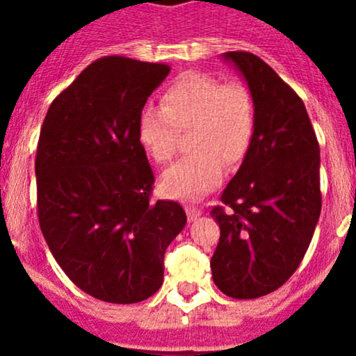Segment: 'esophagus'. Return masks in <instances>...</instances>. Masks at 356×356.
<instances>
[{"instance_id":"1","label":"esophagus","mask_w":356,"mask_h":356,"mask_svg":"<svg viewBox=\"0 0 356 356\" xmlns=\"http://www.w3.org/2000/svg\"><path fill=\"white\" fill-rule=\"evenodd\" d=\"M186 213H188L189 220H195L196 217H200L201 215V210L196 207H186Z\"/></svg>"}]
</instances>
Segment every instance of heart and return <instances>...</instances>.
I'll return each mask as SVG.
<instances>
[{
	"label": "heart",
	"instance_id": "heart-1",
	"mask_svg": "<svg viewBox=\"0 0 356 356\" xmlns=\"http://www.w3.org/2000/svg\"><path fill=\"white\" fill-rule=\"evenodd\" d=\"M191 155L172 165L160 179L172 198L193 200L211 191L224 177V165L236 168L251 148L257 132V108L241 82H222L191 72L161 95V106H146L138 118V141L156 163L177 152L179 134L188 132Z\"/></svg>",
	"mask_w": 356,
	"mask_h": 356
}]
</instances>
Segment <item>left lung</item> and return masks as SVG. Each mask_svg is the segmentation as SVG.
Returning <instances> with one entry per match:
<instances>
[{"instance_id": "1", "label": "left lung", "mask_w": 356, "mask_h": 356, "mask_svg": "<svg viewBox=\"0 0 356 356\" xmlns=\"http://www.w3.org/2000/svg\"><path fill=\"white\" fill-rule=\"evenodd\" d=\"M248 81L257 132L210 215L220 238L211 277L231 298L251 300L294 274L321 217V149L305 103L260 56L229 51Z\"/></svg>"}]
</instances>
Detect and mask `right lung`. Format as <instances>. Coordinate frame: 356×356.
<instances>
[{"label":"right lung","instance_id":"1","mask_svg":"<svg viewBox=\"0 0 356 356\" xmlns=\"http://www.w3.org/2000/svg\"><path fill=\"white\" fill-rule=\"evenodd\" d=\"M170 72L127 56L95 60L49 105L35 153L38 218L72 282L108 303L160 289L165 250L184 229L177 201H152L155 174L138 118Z\"/></svg>","mask_w":356,"mask_h":356}]
</instances>
